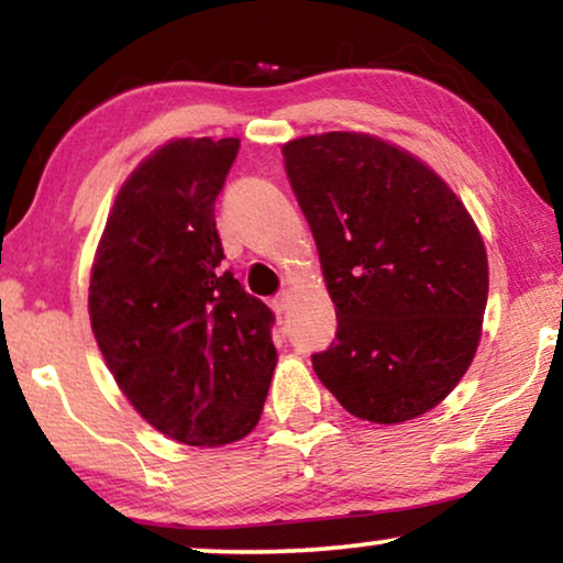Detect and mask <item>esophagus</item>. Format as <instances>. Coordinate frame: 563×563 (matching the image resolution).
Masks as SVG:
<instances>
[{"label":"esophagus","mask_w":563,"mask_h":563,"mask_svg":"<svg viewBox=\"0 0 563 563\" xmlns=\"http://www.w3.org/2000/svg\"><path fill=\"white\" fill-rule=\"evenodd\" d=\"M269 306H273V311L277 317L280 314H286V309H288V294H277L273 301H269Z\"/></svg>","instance_id":"1"}]
</instances>
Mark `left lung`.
<instances>
[{
	"instance_id": "obj_1",
	"label": "left lung",
	"mask_w": 563,
	"mask_h": 563,
	"mask_svg": "<svg viewBox=\"0 0 563 563\" xmlns=\"http://www.w3.org/2000/svg\"><path fill=\"white\" fill-rule=\"evenodd\" d=\"M330 290L338 332L311 355L347 412L423 416L457 387L481 340L486 246L457 195L372 134L327 132L283 147Z\"/></svg>"
}]
</instances>
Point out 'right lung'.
I'll return each instance as SVG.
<instances>
[{"label":"right lung","mask_w":563,"mask_h":563,"mask_svg":"<svg viewBox=\"0 0 563 563\" xmlns=\"http://www.w3.org/2000/svg\"><path fill=\"white\" fill-rule=\"evenodd\" d=\"M239 140H176L117 195L90 275V324L134 410L189 446L244 439L275 372V314L223 269L216 199Z\"/></svg>","instance_id":"right-lung-1"}]
</instances>
